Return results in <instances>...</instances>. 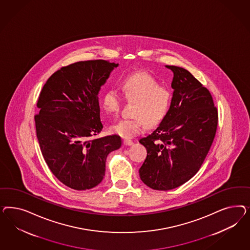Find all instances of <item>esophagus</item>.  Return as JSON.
Here are the masks:
<instances>
[{"label": "esophagus", "mask_w": 250, "mask_h": 250, "mask_svg": "<svg viewBox=\"0 0 250 250\" xmlns=\"http://www.w3.org/2000/svg\"><path fill=\"white\" fill-rule=\"evenodd\" d=\"M123 143L125 146H131V145H133V141L132 140H129V139H125L124 141H123Z\"/></svg>", "instance_id": "esophagus-1"}]
</instances>
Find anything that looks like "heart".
I'll list each match as a JSON object with an SVG mask.
<instances>
[{
	"instance_id": "b5f03b06",
	"label": "heart",
	"mask_w": 250,
	"mask_h": 250,
	"mask_svg": "<svg viewBox=\"0 0 250 250\" xmlns=\"http://www.w3.org/2000/svg\"><path fill=\"white\" fill-rule=\"evenodd\" d=\"M125 98L134 102L131 119H125L111 125V132L129 139L143 132L146 125L155 126L162 121L170 105V91L159 86L157 80L146 72H138L125 78L121 83ZM121 95L115 90H108L103 98L107 114H116L121 108Z\"/></svg>"
}]
</instances>
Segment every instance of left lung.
I'll return each mask as SVG.
<instances>
[{
    "label": "left lung",
    "instance_id": "8db88e82",
    "mask_svg": "<svg viewBox=\"0 0 250 250\" xmlns=\"http://www.w3.org/2000/svg\"><path fill=\"white\" fill-rule=\"evenodd\" d=\"M173 72V95L165 118L139 142L147 155L139 168L141 181L158 190L175 189L196 174L210 150L218 112L210 91L187 69Z\"/></svg>",
    "mask_w": 250,
    "mask_h": 250
}]
</instances>
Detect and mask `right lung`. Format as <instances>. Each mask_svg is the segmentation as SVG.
Listing matches in <instances>:
<instances>
[{
	"mask_svg": "<svg viewBox=\"0 0 250 250\" xmlns=\"http://www.w3.org/2000/svg\"><path fill=\"white\" fill-rule=\"evenodd\" d=\"M116 67L103 60L79 61L53 73L40 92L35 115L40 149L51 172L71 189L97 186L108 154L121 146L117 135L90 139L104 127L99 91Z\"/></svg>",
	"mask_w": 250,
	"mask_h": 250,
	"instance_id": "right-lung-1",
	"label": "right lung"
}]
</instances>
